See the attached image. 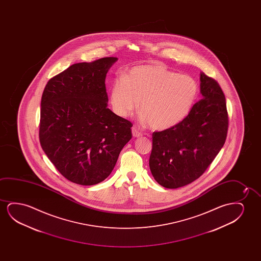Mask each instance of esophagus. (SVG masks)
I'll return each instance as SVG.
<instances>
[{
  "mask_svg": "<svg viewBox=\"0 0 261 261\" xmlns=\"http://www.w3.org/2000/svg\"><path fill=\"white\" fill-rule=\"evenodd\" d=\"M132 134L134 137H141V136H143V134L140 132L139 130L136 129V127H133Z\"/></svg>",
  "mask_w": 261,
  "mask_h": 261,
  "instance_id": "obj_1",
  "label": "esophagus"
}]
</instances>
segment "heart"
Masks as SVG:
<instances>
[{"label":"heart","mask_w":261,"mask_h":261,"mask_svg":"<svg viewBox=\"0 0 261 261\" xmlns=\"http://www.w3.org/2000/svg\"><path fill=\"white\" fill-rule=\"evenodd\" d=\"M198 85L163 65H143L115 79L111 105L120 117H128L139 105L140 119L155 130H166L182 121L196 100Z\"/></svg>","instance_id":"1"}]
</instances>
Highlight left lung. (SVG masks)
Instances as JSON below:
<instances>
[{
    "label": "left lung",
    "mask_w": 261,
    "mask_h": 261,
    "mask_svg": "<svg viewBox=\"0 0 261 261\" xmlns=\"http://www.w3.org/2000/svg\"><path fill=\"white\" fill-rule=\"evenodd\" d=\"M200 93L203 98L182 121L152 134L150 172L165 188L175 189L199 178L225 144L229 122L225 94L204 73Z\"/></svg>",
    "instance_id": "obj_1"
}]
</instances>
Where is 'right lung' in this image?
<instances>
[{
  "mask_svg": "<svg viewBox=\"0 0 261 261\" xmlns=\"http://www.w3.org/2000/svg\"><path fill=\"white\" fill-rule=\"evenodd\" d=\"M117 60L71 65L43 90L41 146L58 171L77 185L93 186L107 178L132 138V123L108 108L105 79Z\"/></svg>",
  "mask_w": 261,
  "mask_h": 261,
  "instance_id": "add662e5",
  "label": "right lung"
}]
</instances>
